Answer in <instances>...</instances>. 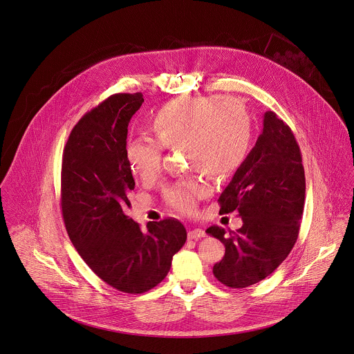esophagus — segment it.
I'll return each mask as SVG.
<instances>
[{
	"label": "esophagus",
	"instance_id": "1",
	"mask_svg": "<svg viewBox=\"0 0 354 354\" xmlns=\"http://www.w3.org/2000/svg\"><path fill=\"white\" fill-rule=\"evenodd\" d=\"M206 234H205V231L203 230H199V228H196V230H190L189 232H187V237L189 239H192V240H198V239H201V237H205Z\"/></svg>",
	"mask_w": 354,
	"mask_h": 354
}]
</instances>
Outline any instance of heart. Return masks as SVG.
<instances>
[{"instance_id": "heart-1", "label": "heart", "mask_w": 354, "mask_h": 354, "mask_svg": "<svg viewBox=\"0 0 354 354\" xmlns=\"http://www.w3.org/2000/svg\"><path fill=\"white\" fill-rule=\"evenodd\" d=\"M151 129L155 140H131L124 148L129 171L142 183L158 179L164 149H180L187 167L224 180L241 167L252 138L245 107L223 96H178L153 114ZM209 192L205 180L189 176L168 186L164 199L171 209L192 214Z\"/></svg>"}]
</instances>
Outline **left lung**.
Segmentation results:
<instances>
[{
  "mask_svg": "<svg viewBox=\"0 0 354 354\" xmlns=\"http://www.w3.org/2000/svg\"><path fill=\"white\" fill-rule=\"evenodd\" d=\"M304 201L299 144L290 127L268 111L255 147L218 198L220 212L236 210L241 228L230 235L217 225L206 230L225 245L224 258L213 266L214 277L241 289L272 274L297 240Z\"/></svg>",
  "mask_w": 354,
  "mask_h": 354,
  "instance_id": "obj_1",
  "label": "left lung"
}]
</instances>
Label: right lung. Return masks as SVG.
Returning <instances> with one entry per match:
<instances>
[{
	"mask_svg": "<svg viewBox=\"0 0 354 354\" xmlns=\"http://www.w3.org/2000/svg\"><path fill=\"white\" fill-rule=\"evenodd\" d=\"M142 93H115L88 111L71 131L62 155V217L75 248L89 269L124 293L160 283L186 241L176 218L148 223L147 232L127 214L134 179L124 148L127 126Z\"/></svg>",
	"mask_w": 354,
	"mask_h": 354,
	"instance_id": "add662e5",
	"label": "right lung"
}]
</instances>
